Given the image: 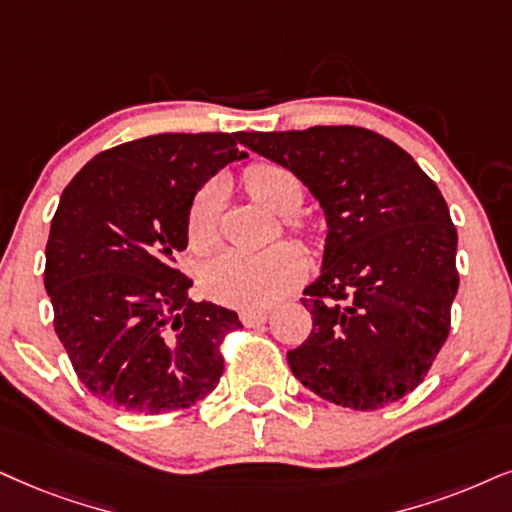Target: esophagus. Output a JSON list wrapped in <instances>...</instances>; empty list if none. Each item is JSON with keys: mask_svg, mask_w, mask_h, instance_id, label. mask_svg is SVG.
I'll return each instance as SVG.
<instances>
[{"mask_svg": "<svg viewBox=\"0 0 512 512\" xmlns=\"http://www.w3.org/2000/svg\"><path fill=\"white\" fill-rule=\"evenodd\" d=\"M267 316H269L267 309H243L241 321H243V326L252 328V326H260V323L267 321Z\"/></svg>", "mask_w": 512, "mask_h": 512, "instance_id": "1", "label": "esophagus"}]
</instances>
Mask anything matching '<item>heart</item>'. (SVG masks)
<instances>
[{"instance_id": "b5f03b06", "label": "heart", "mask_w": 512, "mask_h": 512, "mask_svg": "<svg viewBox=\"0 0 512 512\" xmlns=\"http://www.w3.org/2000/svg\"><path fill=\"white\" fill-rule=\"evenodd\" d=\"M245 189L278 215H293L302 205V184L288 167L257 163L245 170ZM219 184L210 181L193 198L186 217L191 250L205 252L217 241ZM290 224L295 226L293 219ZM307 262L293 243H278L264 252L224 250L200 271V288L212 300L231 307H267L302 281Z\"/></svg>"}]
</instances>
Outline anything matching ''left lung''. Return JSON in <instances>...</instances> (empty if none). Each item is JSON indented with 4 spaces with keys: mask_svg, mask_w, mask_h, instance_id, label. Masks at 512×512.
<instances>
[{
    "mask_svg": "<svg viewBox=\"0 0 512 512\" xmlns=\"http://www.w3.org/2000/svg\"><path fill=\"white\" fill-rule=\"evenodd\" d=\"M288 167L326 215L321 274L304 288L312 333L290 371L321 399L373 411L416 390L449 338L458 234L437 184L364 127L241 132Z\"/></svg>",
    "mask_w": 512,
    "mask_h": 512,
    "instance_id": "obj_1",
    "label": "left lung"
}]
</instances>
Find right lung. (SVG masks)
<instances>
[{"label": "right lung", "mask_w": 512, "mask_h": 512, "mask_svg": "<svg viewBox=\"0 0 512 512\" xmlns=\"http://www.w3.org/2000/svg\"><path fill=\"white\" fill-rule=\"evenodd\" d=\"M248 158L238 134H153L94 155L63 191L44 288L80 383L120 411L189 409L224 373L238 314L193 302L174 267L200 186Z\"/></svg>", "instance_id": "obj_1"}]
</instances>
